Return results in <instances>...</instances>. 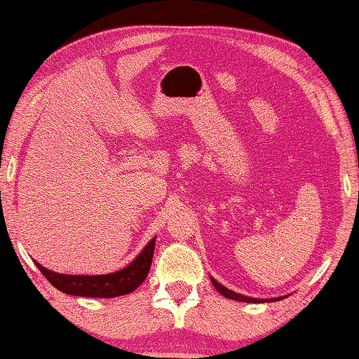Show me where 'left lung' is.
I'll return each instance as SVG.
<instances>
[{"label": "left lung", "mask_w": 359, "mask_h": 359, "mask_svg": "<svg viewBox=\"0 0 359 359\" xmlns=\"http://www.w3.org/2000/svg\"><path fill=\"white\" fill-rule=\"evenodd\" d=\"M211 282H212V285L216 287V290L217 292L220 293V294H224L225 297H228V299H234V301H241V302H255V304H261V302H274V301H280V299H284V297H287V296H279V297H270V299H257V297H248V296H243V294H239V293H234V292H231V290H228V288H225L222 284H219V282L215 279V278H211Z\"/></svg>", "instance_id": "8db88e82"}]
</instances>
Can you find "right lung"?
I'll return each mask as SVG.
<instances>
[{
  "label": "right lung",
  "mask_w": 359,
  "mask_h": 359,
  "mask_svg": "<svg viewBox=\"0 0 359 359\" xmlns=\"http://www.w3.org/2000/svg\"><path fill=\"white\" fill-rule=\"evenodd\" d=\"M154 247L156 238L151 239L148 245L128 266L109 274H93V276L90 274H62L44 269L38 262L35 264L38 270L44 274V278L66 294L86 297H117L134 292L147 279L152 262V255H154Z\"/></svg>",
  "instance_id": "obj_1"
}]
</instances>
